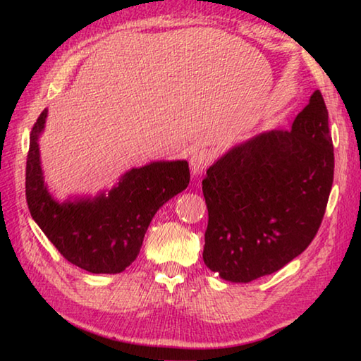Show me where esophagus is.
I'll return each instance as SVG.
<instances>
[{"mask_svg": "<svg viewBox=\"0 0 361 361\" xmlns=\"http://www.w3.org/2000/svg\"><path fill=\"white\" fill-rule=\"evenodd\" d=\"M212 161V156L210 152L207 149H199V151H194L191 154V159H189V164H191V172L194 176H199L202 175L204 170L207 169Z\"/></svg>", "mask_w": 361, "mask_h": 361, "instance_id": "1", "label": "esophagus"}]
</instances>
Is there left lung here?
Here are the masks:
<instances>
[{"label": "left lung", "mask_w": 361, "mask_h": 361, "mask_svg": "<svg viewBox=\"0 0 361 361\" xmlns=\"http://www.w3.org/2000/svg\"><path fill=\"white\" fill-rule=\"evenodd\" d=\"M333 175L328 109L315 90L291 130L259 133L207 170V267L248 283L288 264L320 228Z\"/></svg>", "instance_id": "left-lung-1"}]
</instances>
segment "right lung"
I'll return each instance as SVG.
<instances>
[{"label":"right lung","mask_w":361,"mask_h":361,"mask_svg":"<svg viewBox=\"0 0 361 361\" xmlns=\"http://www.w3.org/2000/svg\"><path fill=\"white\" fill-rule=\"evenodd\" d=\"M47 109L30 133L25 194L36 224L71 264L92 274H118L140 253L146 229L161 207L189 185L186 161H159L132 169L108 194L57 202L47 191L38 138Z\"/></svg>","instance_id":"obj_1"}]
</instances>
